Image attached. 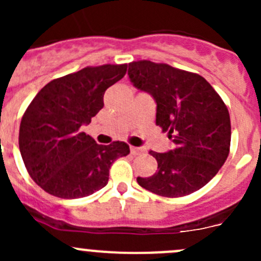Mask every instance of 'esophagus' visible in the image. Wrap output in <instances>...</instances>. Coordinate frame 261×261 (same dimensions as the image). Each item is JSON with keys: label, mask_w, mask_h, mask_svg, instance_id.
I'll use <instances>...</instances> for the list:
<instances>
[{"label": "esophagus", "mask_w": 261, "mask_h": 261, "mask_svg": "<svg viewBox=\"0 0 261 261\" xmlns=\"http://www.w3.org/2000/svg\"><path fill=\"white\" fill-rule=\"evenodd\" d=\"M130 150H131V154L133 155H139L144 151L141 147H136V146H130Z\"/></svg>", "instance_id": "esophagus-1"}]
</instances>
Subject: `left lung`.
I'll return each mask as SVG.
<instances>
[{
  "instance_id": "1",
  "label": "left lung",
  "mask_w": 261,
  "mask_h": 261,
  "mask_svg": "<svg viewBox=\"0 0 261 261\" xmlns=\"http://www.w3.org/2000/svg\"><path fill=\"white\" fill-rule=\"evenodd\" d=\"M128 77L134 86L154 97L155 123L175 145L169 152L150 150L158 170L151 177H138V183L168 198L201 189L230 152L231 121L225 102L202 75L165 63L131 62Z\"/></svg>"
}]
</instances>
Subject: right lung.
<instances>
[{
    "label": "right lung",
    "mask_w": 261,
    "mask_h": 261,
    "mask_svg": "<svg viewBox=\"0 0 261 261\" xmlns=\"http://www.w3.org/2000/svg\"><path fill=\"white\" fill-rule=\"evenodd\" d=\"M126 70L127 64H103L55 78L23 112L21 156L31 179L49 194L73 199L99 191L112 163L130 152L123 141L99 145L81 131L103 107L106 89Z\"/></svg>",
    "instance_id": "1"
}]
</instances>
